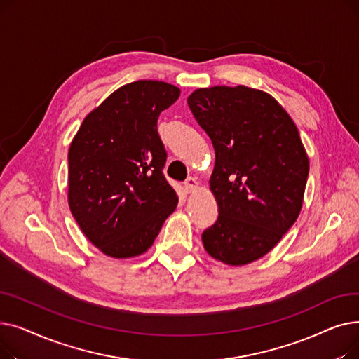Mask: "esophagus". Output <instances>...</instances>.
<instances>
[{"mask_svg": "<svg viewBox=\"0 0 359 359\" xmlns=\"http://www.w3.org/2000/svg\"><path fill=\"white\" fill-rule=\"evenodd\" d=\"M198 182H196V179H194V177H187L186 179V182H184V189L187 191V192H194L195 189H198Z\"/></svg>", "mask_w": 359, "mask_h": 359, "instance_id": "obj_1", "label": "esophagus"}]
</instances>
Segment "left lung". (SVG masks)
<instances>
[{
  "mask_svg": "<svg viewBox=\"0 0 359 359\" xmlns=\"http://www.w3.org/2000/svg\"><path fill=\"white\" fill-rule=\"evenodd\" d=\"M187 104L215 149L210 186L218 218L202 233L203 248L227 265H248L271 252L297 221L307 153L288 113L265 91L198 88Z\"/></svg>",
  "mask_w": 359,
  "mask_h": 359,
  "instance_id": "8db88e82",
  "label": "left lung"
}]
</instances>
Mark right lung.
<instances>
[{
  "label": "right lung",
  "mask_w": 359,
  "mask_h": 359,
  "mask_svg": "<svg viewBox=\"0 0 359 359\" xmlns=\"http://www.w3.org/2000/svg\"><path fill=\"white\" fill-rule=\"evenodd\" d=\"M180 90L140 80L118 88L83 121L68 151V203L86 237L104 255L147 252L177 195L163 175L160 113Z\"/></svg>",
  "instance_id": "obj_1"
}]
</instances>
